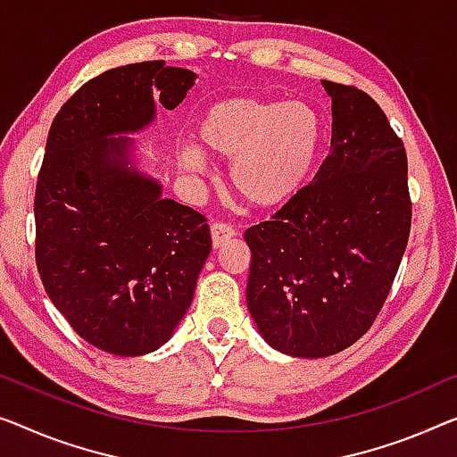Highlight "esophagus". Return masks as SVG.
<instances>
[{"label": "esophagus", "instance_id": "esophagus-1", "mask_svg": "<svg viewBox=\"0 0 457 457\" xmlns=\"http://www.w3.org/2000/svg\"><path fill=\"white\" fill-rule=\"evenodd\" d=\"M234 236L236 229L228 226V223H213V226H211V240H213L215 248H221L223 244H228Z\"/></svg>", "mask_w": 457, "mask_h": 457}]
</instances>
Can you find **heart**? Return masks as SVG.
I'll return each mask as SVG.
<instances>
[{
	"label": "heart",
	"mask_w": 457,
	"mask_h": 457,
	"mask_svg": "<svg viewBox=\"0 0 457 457\" xmlns=\"http://www.w3.org/2000/svg\"><path fill=\"white\" fill-rule=\"evenodd\" d=\"M196 145H182L180 166L209 172V158L229 162V182L250 207L289 205L314 179L324 147V120L305 102L231 96L207 106Z\"/></svg>",
	"instance_id": "heart-1"
}]
</instances>
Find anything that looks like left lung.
Wrapping results in <instances>:
<instances>
[{
    "mask_svg": "<svg viewBox=\"0 0 457 457\" xmlns=\"http://www.w3.org/2000/svg\"><path fill=\"white\" fill-rule=\"evenodd\" d=\"M322 86L330 155L295 201L244 234L252 320L272 349L302 359L335 355L371 328L412 215L406 152L384 111L357 87Z\"/></svg>",
    "mask_w": 457,
    "mask_h": 457,
    "instance_id": "obj_1",
    "label": "left lung"
}]
</instances>
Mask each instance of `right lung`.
Returning a JSON list of instances; mask_svg holds the SVG:
<instances>
[{
  "mask_svg": "<svg viewBox=\"0 0 457 457\" xmlns=\"http://www.w3.org/2000/svg\"><path fill=\"white\" fill-rule=\"evenodd\" d=\"M196 73L163 61L114 67L54 117L34 195L37 267L46 295L100 351L139 357L174 335L211 252L205 217L162 196L135 166V141L174 111Z\"/></svg>",
  "mask_w": 457,
  "mask_h": 457,
  "instance_id": "add662e5",
  "label": "right lung"
}]
</instances>
